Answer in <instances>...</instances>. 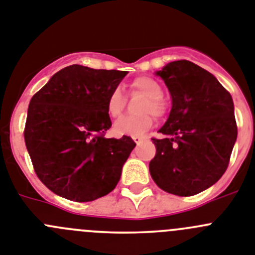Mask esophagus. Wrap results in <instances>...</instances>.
<instances>
[{
	"label": "esophagus",
	"instance_id": "esophagus-1",
	"mask_svg": "<svg viewBox=\"0 0 255 255\" xmlns=\"http://www.w3.org/2000/svg\"><path fill=\"white\" fill-rule=\"evenodd\" d=\"M133 141L136 142L137 144H141L142 142H144V138H142V137H138V136H134L133 137Z\"/></svg>",
	"mask_w": 255,
	"mask_h": 255
}]
</instances>
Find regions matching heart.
<instances>
[{
    "instance_id": "1",
    "label": "heart",
    "mask_w": 255,
    "mask_h": 255,
    "mask_svg": "<svg viewBox=\"0 0 255 255\" xmlns=\"http://www.w3.org/2000/svg\"><path fill=\"white\" fill-rule=\"evenodd\" d=\"M130 88L133 91L146 95V99L142 102L139 112L141 116L136 117H122L119 118L113 126V132L118 136H138L143 134L148 128L152 126L153 116L160 117L165 112V104L161 99L162 88L156 80L147 76L137 77L132 81ZM125 107V99L119 89H114L107 100V113L111 118H117L122 113Z\"/></svg>"
}]
</instances>
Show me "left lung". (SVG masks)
Returning <instances> with one entry per match:
<instances>
[{
	"instance_id": "obj_1",
	"label": "left lung",
	"mask_w": 255,
	"mask_h": 255,
	"mask_svg": "<svg viewBox=\"0 0 255 255\" xmlns=\"http://www.w3.org/2000/svg\"><path fill=\"white\" fill-rule=\"evenodd\" d=\"M156 75L171 96V111L152 138L150 174L157 187L180 197L213 185L228 169L238 137L234 102L212 73L189 61L167 63Z\"/></svg>"
}]
</instances>
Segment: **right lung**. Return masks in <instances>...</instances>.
Wrapping results in <instances>:
<instances>
[{
  "label": "right lung",
  "mask_w": 255,
  "mask_h": 255,
  "mask_svg": "<svg viewBox=\"0 0 255 255\" xmlns=\"http://www.w3.org/2000/svg\"><path fill=\"white\" fill-rule=\"evenodd\" d=\"M126 71L62 68L31 98L25 144L38 178L53 193L76 202L107 196L118 184L136 143L105 138L112 121L108 96Z\"/></svg>",
  "instance_id": "right-lung-1"
}]
</instances>
